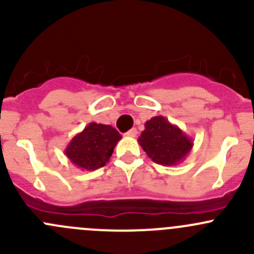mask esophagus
Masks as SVG:
<instances>
[{
  "label": "esophagus",
  "mask_w": 254,
  "mask_h": 254,
  "mask_svg": "<svg viewBox=\"0 0 254 254\" xmlns=\"http://www.w3.org/2000/svg\"><path fill=\"white\" fill-rule=\"evenodd\" d=\"M137 129L135 128H132V129H129L128 132L126 133V135H128V137H135L137 135Z\"/></svg>",
  "instance_id": "esophagus-1"
}]
</instances>
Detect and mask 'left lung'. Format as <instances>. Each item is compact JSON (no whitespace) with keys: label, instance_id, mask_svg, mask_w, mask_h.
I'll use <instances>...</instances> for the list:
<instances>
[{"label":"left lung","instance_id":"8db88e82","mask_svg":"<svg viewBox=\"0 0 254 254\" xmlns=\"http://www.w3.org/2000/svg\"><path fill=\"white\" fill-rule=\"evenodd\" d=\"M138 143L148 157L160 165H177L192 149V139L165 117L155 116L145 122Z\"/></svg>","mask_w":254,"mask_h":254}]
</instances>
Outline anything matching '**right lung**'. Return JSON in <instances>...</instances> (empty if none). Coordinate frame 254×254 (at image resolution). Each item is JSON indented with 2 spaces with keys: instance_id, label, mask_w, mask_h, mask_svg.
Wrapping results in <instances>:
<instances>
[{
  "instance_id": "1",
  "label": "right lung",
  "mask_w": 254,
  "mask_h": 254,
  "mask_svg": "<svg viewBox=\"0 0 254 254\" xmlns=\"http://www.w3.org/2000/svg\"><path fill=\"white\" fill-rule=\"evenodd\" d=\"M122 135L110 125L91 122L72 137L64 149L67 159L82 170H96L106 165Z\"/></svg>"
}]
</instances>
